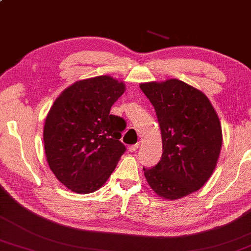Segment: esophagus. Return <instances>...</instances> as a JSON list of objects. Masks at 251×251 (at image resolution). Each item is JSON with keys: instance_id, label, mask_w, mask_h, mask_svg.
<instances>
[{"instance_id": "1", "label": "esophagus", "mask_w": 251, "mask_h": 251, "mask_svg": "<svg viewBox=\"0 0 251 251\" xmlns=\"http://www.w3.org/2000/svg\"><path fill=\"white\" fill-rule=\"evenodd\" d=\"M138 147H139V144L131 145V146H129V147H128V151H129V152H135L136 150L138 149Z\"/></svg>"}]
</instances>
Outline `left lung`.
<instances>
[{
	"instance_id": "obj_1",
	"label": "left lung",
	"mask_w": 251,
	"mask_h": 251,
	"mask_svg": "<svg viewBox=\"0 0 251 251\" xmlns=\"http://www.w3.org/2000/svg\"><path fill=\"white\" fill-rule=\"evenodd\" d=\"M139 86L156 111L163 150L156 166L144 168L146 179L162 199L186 197L215 169L223 143L220 118L206 95L183 81Z\"/></svg>"
}]
</instances>
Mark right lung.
<instances>
[{
  "label": "right lung",
  "mask_w": 251,
  "mask_h": 251,
  "mask_svg": "<svg viewBox=\"0 0 251 251\" xmlns=\"http://www.w3.org/2000/svg\"><path fill=\"white\" fill-rule=\"evenodd\" d=\"M124 91V82L95 76L68 86L50 107L44 126L48 165L75 193L101 188L126 151L120 141L125 122L110 114Z\"/></svg>",
  "instance_id": "add662e5"
}]
</instances>
